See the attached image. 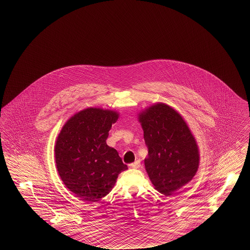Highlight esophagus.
<instances>
[{
  "instance_id": "34e87169",
  "label": "esophagus",
  "mask_w": 250,
  "mask_h": 250,
  "mask_svg": "<svg viewBox=\"0 0 250 250\" xmlns=\"http://www.w3.org/2000/svg\"><path fill=\"white\" fill-rule=\"evenodd\" d=\"M131 167L133 168H139L141 167V161L140 160H136L134 163H131Z\"/></svg>"
}]
</instances>
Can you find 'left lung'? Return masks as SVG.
<instances>
[{
  "mask_svg": "<svg viewBox=\"0 0 250 250\" xmlns=\"http://www.w3.org/2000/svg\"><path fill=\"white\" fill-rule=\"evenodd\" d=\"M148 148L145 169L155 189L169 196L190 182L199 163V148L181 114L156 103L139 114Z\"/></svg>",
  "mask_w": 250,
  "mask_h": 250,
  "instance_id": "obj_1",
  "label": "left lung"
}]
</instances>
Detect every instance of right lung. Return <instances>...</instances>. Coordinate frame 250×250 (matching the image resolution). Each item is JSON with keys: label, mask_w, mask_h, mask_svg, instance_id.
I'll return each instance as SVG.
<instances>
[{"label": "right lung", "mask_w": 250, "mask_h": 250, "mask_svg": "<svg viewBox=\"0 0 250 250\" xmlns=\"http://www.w3.org/2000/svg\"><path fill=\"white\" fill-rule=\"evenodd\" d=\"M118 118L117 111L88 107L73 115L57 137L55 161L60 177L83 202L105 197L120 173L127 169L118 152L106 143Z\"/></svg>", "instance_id": "obj_1"}]
</instances>
